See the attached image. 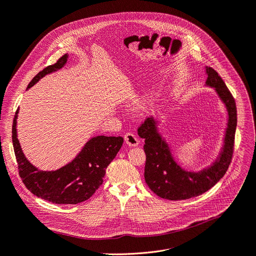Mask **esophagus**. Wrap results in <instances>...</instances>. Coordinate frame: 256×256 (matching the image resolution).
<instances>
[{
    "mask_svg": "<svg viewBox=\"0 0 256 256\" xmlns=\"http://www.w3.org/2000/svg\"><path fill=\"white\" fill-rule=\"evenodd\" d=\"M124 141L130 146H137L140 142L138 137L133 133H126L124 135Z\"/></svg>",
    "mask_w": 256,
    "mask_h": 256,
    "instance_id": "34e87169",
    "label": "esophagus"
}]
</instances>
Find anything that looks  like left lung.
Listing matches in <instances>:
<instances>
[{"mask_svg":"<svg viewBox=\"0 0 256 256\" xmlns=\"http://www.w3.org/2000/svg\"><path fill=\"white\" fill-rule=\"evenodd\" d=\"M206 86L213 88L228 112L224 144L214 162L200 171H188L179 166L166 140L158 130L159 121L153 116L138 128V135L144 139L146 155L144 179L148 188L159 197L168 200H188L210 190L226 174L233 155L234 136L238 114L234 98L224 82L212 68H206Z\"/></svg>","mask_w":256,"mask_h":256,"instance_id":"obj_1","label":"left lung"}]
</instances>
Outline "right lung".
<instances>
[{"mask_svg": "<svg viewBox=\"0 0 256 256\" xmlns=\"http://www.w3.org/2000/svg\"><path fill=\"white\" fill-rule=\"evenodd\" d=\"M68 60L66 54L54 65L45 68L28 84L27 90L45 77L61 70ZM16 110L12 123V144L18 174L25 186L34 195L58 204H76L86 200L102 184L106 170L122 146L123 138L94 136L84 144L70 162L56 171H43L25 157L18 139Z\"/></svg>", "mask_w": 256, "mask_h": 256, "instance_id": "right-lung-1", "label": "right lung"}]
</instances>
